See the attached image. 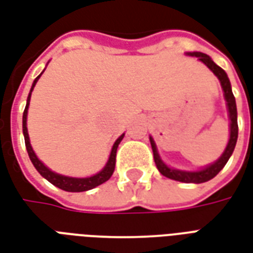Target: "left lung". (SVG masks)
Segmentation results:
<instances>
[{
    "label": "left lung",
    "mask_w": 253,
    "mask_h": 253,
    "mask_svg": "<svg viewBox=\"0 0 253 253\" xmlns=\"http://www.w3.org/2000/svg\"><path fill=\"white\" fill-rule=\"evenodd\" d=\"M188 56H193V57H198L200 61H203L204 64L207 65L208 68L212 71L213 74L216 75L217 79L220 80L221 88L224 91V99L226 102V110H228V118H229V141L226 145L225 150L221 154V157L217 161H214L213 164L208 165L205 168H201L200 170H194V171H188V170H179L170 168L165 164L162 158L158 154L157 150V145H155L153 136H150L151 149H153V155H154L155 165L157 169L160 170V173L165 177H168L174 181H179V182H186V184H203L207 182L209 179H212L213 177H216L217 174L220 173V170L224 168L228 162V160L231 158L232 153L235 150V146L237 142V134H239V127H237V108H236V100L232 92L231 82L228 79V75L225 74V71L218 67V65L213 61L211 57L203 52H186Z\"/></svg>",
    "instance_id": "1"
}]
</instances>
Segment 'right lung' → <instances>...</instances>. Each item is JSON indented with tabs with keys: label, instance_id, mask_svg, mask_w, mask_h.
Instances as JSON below:
<instances>
[{
	"label": "right lung",
	"instance_id": "1",
	"mask_svg": "<svg viewBox=\"0 0 253 253\" xmlns=\"http://www.w3.org/2000/svg\"><path fill=\"white\" fill-rule=\"evenodd\" d=\"M42 72H44V71H42ZM42 72L37 76L36 79H35V82H33V84H32L31 92H29L27 99V106H25V110H24V114H22V132H24V138H25V146H27L28 155H29L32 164H33V166L36 168L37 171H39L44 178L48 179L52 185H55V186H57V188L63 189V190H65V192H85V190H91V189L96 188V186H99V185H102L103 182L108 181L110 177L112 175V173H114V170H115V161H117L118 146H119L121 141L123 139L125 134H122L117 141H115V143H114V146H112L111 153H110V157H108L107 164L104 165V168H103L99 173L93 174V175H91V177H83V178H78V177H68V175H63V174L55 173V171H52L49 168H46L45 165L42 164V162L37 158L36 153H35L33 149H32L31 141H29V134H28V127H27L28 108H29V102H31L32 91H33V88H35L37 80L40 79V76L42 75Z\"/></svg>",
	"mask_w": 253,
	"mask_h": 253
}]
</instances>
